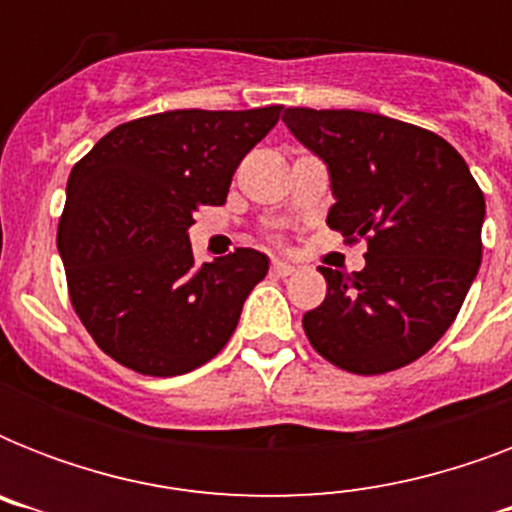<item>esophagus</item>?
Returning <instances> with one entry per match:
<instances>
[{
	"instance_id": "obj_1",
	"label": "esophagus",
	"mask_w": 512,
	"mask_h": 512,
	"mask_svg": "<svg viewBox=\"0 0 512 512\" xmlns=\"http://www.w3.org/2000/svg\"><path fill=\"white\" fill-rule=\"evenodd\" d=\"M297 268L292 263H284V260H273L271 263V273L273 276H292Z\"/></svg>"
}]
</instances>
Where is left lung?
Returning <instances> with one entry per match:
<instances>
[{
  "label": "left lung",
  "mask_w": 512,
  "mask_h": 512,
  "mask_svg": "<svg viewBox=\"0 0 512 512\" xmlns=\"http://www.w3.org/2000/svg\"><path fill=\"white\" fill-rule=\"evenodd\" d=\"M281 119L327 164L329 228L366 239L364 271L319 268L327 297L303 316L305 335L345 372L412 364L452 327L476 279L484 193L436 132L348 108H287Z\"/></svg>",
  "instance_id": "left-lung-1"
}]
</instances>
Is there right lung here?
Listing matches in <instances>:
<instances>
[{"instance_id":"add662e5","label":"right lung","mask_w":512,"mask_h":512,"mask_svg":"<svg viewBox=\"0 0 512 512\" xmlns=\"http://www.w3.org/2000/svg\"><path fill=\"white\" fill-rule=\"evenodd\" d=\"M281 106L164 111L100 138L66 185L58 252L71 305L103 353L151 377L207 364L268 273L257 249L196 265L193 212L225 204L241 159Z\"/></svg>"}]
</instances>
